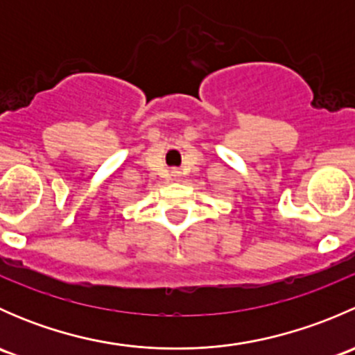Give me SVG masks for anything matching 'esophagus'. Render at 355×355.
I'll return each instance as SVG.
<instances>
[{
	"mask_svg": "<svg viewBox=\"0 0 355 355\" xmlns=\"http://www.w3.org/2000/svg\"><path fill=\"white\" fill-rule=\"evenodd\" d=\"M171 173H173V177H178V171L173 170V171H171Z\"/></svg>",
	"mask_w": 355,
	"mask_h": 355,
	"instance_id": "esophagus-1",
	"label": "esophagus"
}]
</instances>
